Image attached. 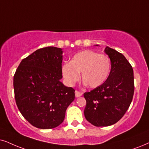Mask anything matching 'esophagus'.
<instances>
[{"mask_svg":"<svg viewBox=\"0 0 149 149\" xmlns=\"http://www.w3.org/2000/svg\"><path fill=\"white\" fill-rule=\"evenodd\" d=\"M75 94H76V97H79L82 96V92L77 91V90H76V91H75Z\"/></svg>","mask_w":149,"mask_h":149,"instance_id":"1","label":"esophagus"}]
</instances>
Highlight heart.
I'll return each mask as SVG.
<instances>
[{
	"mask_svg": "<svg viewBox=\"0 0 149 149\" xmlns=\"http://www.w3.org/2000/svg\"><path fill=\"white\" fill-rule=\"evenodd\" d=\"M111 63L106 55L93 50H86L76 54L70 63L64 64L62 73L67 84L73 85L82 78L91 88L104 84L110 74Z\"/></svg>",
	"mask_w": 149,
	"mask_h": 149,
	"instance_id": "heart-1",
	"label": "heart"
}]
</instances>
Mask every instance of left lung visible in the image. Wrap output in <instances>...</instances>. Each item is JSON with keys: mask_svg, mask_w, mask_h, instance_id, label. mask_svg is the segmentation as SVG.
<instances>
[{"mask_svg": "<svg viewBox=\"0 0 149 149\" xmlns=\"http://www.w3.org/2000/svg\"><path fill=\"white\" fill-rule=\"evenodd\" d=\"M104 52L111 63L110 74L104 84L84 93L86 101L84 116L95 127H107L119 121L129 109L134 93L132 66L113 49L107 47Z\"/></svg>", "mask_w": 149, "mask_h": 149, "instance_id": "8db88e82", "label": "left lung"}]
</instances>
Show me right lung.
<instances>
[{
    "mask_svg": "<svg viewBox=\"0 0 149 149\" xmlns=\"http://www.w3.org/2000/svg\"><path fill=\"white\" fill-rule=\"evenodd\" d=\"M63 51L47 47L22 59L14 76V96L22 116L33 127L54 129L64 121L67 107L74 100L75 89L63 78Z\"/></svg>",
    "mask_w": 149,
    "mask_h": 149,
    "instance_id": "right-lung-1",
    "label": "right lung"
}]
</instances>
